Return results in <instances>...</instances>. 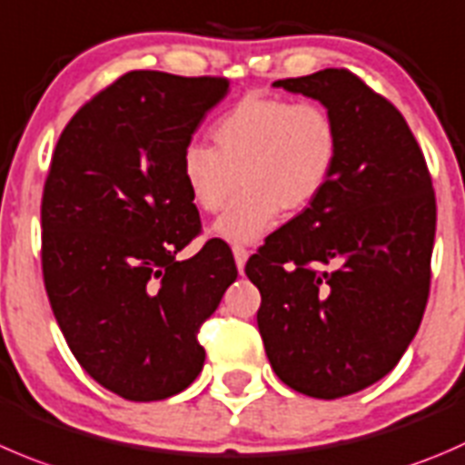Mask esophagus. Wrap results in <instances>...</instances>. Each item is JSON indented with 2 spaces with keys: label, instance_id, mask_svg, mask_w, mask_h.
I'll use <instances>...</instances> for the list:
<instances>
[{
  "label": "esophagus",
  "instance_id": "34e87169",
  "mask_svg": "<svg viewBox=\"0 0 465 465\" xmlns=\"http://www.w3.org/2000/svg\"><path fill=\"white\" fill-rule=\"evenodd\" d=\"M247 256H250V250H247V247L233 245V259H236V268L241 270V272L247 263Z\"/></svg>",
  "mask_w": 465,
  "mask_h": 465
}]
</instances>
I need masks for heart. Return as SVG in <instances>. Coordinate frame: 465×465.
<instances>
[{
  "instance_id": "b5f03b06",
  "label": "heart",
  "mask_w": 465,
  "mask_h": 465,
  "mask_svg": "<svg viewBox=\"0 0 465 465\" xmlns=\"http://www.w3.org/2000/svg\"><path fill=\"white\" fill-rule=\"evenodd\" d=\"M215 150L183 147V188L204 213H218L238 188L242 193L215 223L227 242H256L277 224L282 209H309L336 173L341 132L329 108L277 94L250 93L215 120Z\"/></svg>"
}]
</instances>
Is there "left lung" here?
<instances>
[{
  "mask_svg": "<svg viewBox=\"0 0 465 465\" xmlns=\"http://www.w3.org/2000/svg\"><path fill=\"white\" fill-rule=\"evenodd\" d=\"M274 85L322 102L341 132L322 195L245 265L270 366L297 393L336 400L389 375L420 327L436 197L402 113L345 67Z\"/></svg>",
  "mask_w": 465,
  "mask_h": 465,
  "instance_id": "left-lung-1",
  "label": "left lung"
}]
</instances>
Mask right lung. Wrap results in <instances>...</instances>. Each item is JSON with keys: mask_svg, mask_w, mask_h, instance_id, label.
<instances>
[{"mask_svg": "<svg viewBox=\"0 0 465 465\" xmlns=\"http://www.w3.org/2000/svg\"><path fill=\"white\" fill-rule=\"evenodd\" d=\"M224 76L134 70L90 97L61 132L40 204L43 279L85 372L132 402L182 393L204 366L200 327L236 282L206 242L179 174L183 147Z\"/></svg>", "mask_w": 465, "mask_h": 465, "instance_id": "1", "label": "right lung"}]
</instances>
